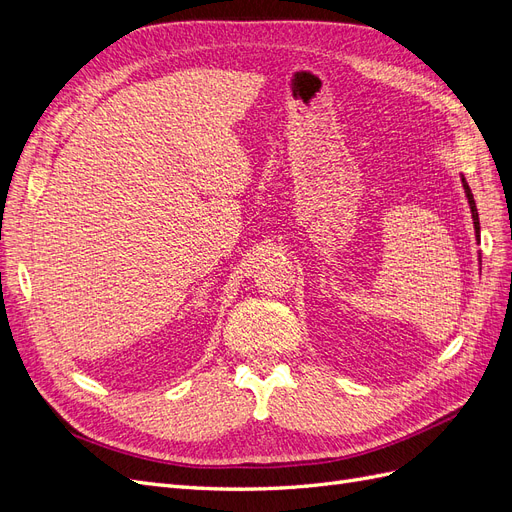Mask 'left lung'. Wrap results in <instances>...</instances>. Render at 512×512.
Returning <instances> with one entry per match:
<instances>
[{"label": "left lung", "instance_id": "8db88e82", "mask_svg": "<svg viewBox=\"0 0 512 512\" xmlns=\"http://www.w3.org/2000/svg\"><path fill=\"white\" fill-rule=\"evenodd\" d=\"M461 183H463V190H466V196H468V205H470V211H472V220H474V232H476V241L480 243V224H478V211H476L474 196H472L470 185H468V181H466V177H463V175H461Z\"/></svg>", "mask_w": 512, "mask_h": 512}]
</instances>
